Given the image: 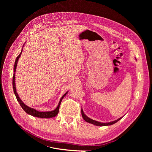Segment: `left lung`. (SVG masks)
Returning <instances> with one entry per match:
<instances>
[{
    "instance_id": "obj_1",
    "label": "left lung",
    "mask_w": 152,
    "mask_h": 152,
    "mask_svg": "<svg viewBox=\"0 0 152 152\" xmlns=\"http://www.w3.org/2000/svg\"><path fill=\"white\" fill-rule=\"evenodd\" d=\"M81 113H82V117H83L84 120L86 122H88V123H90V124H93V125L97 126H111V125H113V124H115V123L117 122L118 121H120L121 119L123 117H122L119 118L117 119V120L114 121H112V122L104 123V122H98V121H94V120H93V119H91V118H90L89 117H87V116L84 113V111H83V110H82V108L81 109Z\"/></svg>"
}]
</instances>
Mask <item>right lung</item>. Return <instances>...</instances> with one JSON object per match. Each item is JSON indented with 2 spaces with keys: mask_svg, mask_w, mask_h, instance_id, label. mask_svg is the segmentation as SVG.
<instances>
[{
  "mask_svg": "<svg viewBox=\"0 0 152 152\" xmlns=\"http://www.w3.org/2000/svg\"><path fill=\"white\" fill-rule=\"evenodd\" d=\"M25 44H23V47H24ZM23 48L21 49V53L19 54V56H18L16 58V59L15 66H14V74H13V77H12V88H13V91H14V93H15V94L16 96L18 102H19V103L21 105V107L23 108V110L26 113L30 115H31V116L36 117H38V118H52V117H54L55 116H56L57 114L59 112V106H60V104H61V103L62 102V99L66 95V94L68 93V91H67L66 93H65V94H64L62 96V97L61 98L60 100H59V103H58V104L57 106V107L55 108L54 110H52V111H49V112H39V111H38V110H35V109H34L33 108H31V107H28V106H27L26 104H25L23 102V101L20 99L19 95H18V94L17 93L16 88V83H15V72H16V67H17L18 60H19V59H20V58L21 56L22 51H23Z\"/></svg>",
  "mask_w": 152,
  "mask_h": 152,
  "instance_id": "obj_1",
  "label": "right lung"
}]
</instances>
